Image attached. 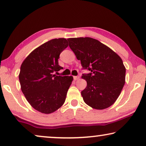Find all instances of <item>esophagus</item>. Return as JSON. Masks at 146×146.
<instances>
[{"label": "esophagus", "instance_id": "obj_1", "mask_svg": "<svg viewBox=\"0 0 146 146\" xmlns=\"http://www.w3.org/2000/svg\"><path fill=\"white\" fill-rule=\"evenodd\" d=\"M73 79H74V80H75V81H76V80H78L79 79V76H74Z\"/></svg>", "mask_w": 146, "mask_h": 146}]
</instances>
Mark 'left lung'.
<instances>
[{"label": "left lung", "mask_w": 146, "mask_h": 146, "mask_svg": "<svg viewBox=\"0 0 146 146\" xmlns=\"http://www.w3.org/2000/svg\"><path fill=\"white\" fill-rule=\"evenodd\" d=\"M69 46L81 61L87 85L81 95L87 105L97 110L108 108L120 94L125 84L126 68L120 57L106 45L91 38H69Z\"/></svg>", "instance_id": "1"}]
</instances>
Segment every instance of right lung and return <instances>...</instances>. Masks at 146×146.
<instances>
[{
  "mask_svg": "<svg viewBox=\"0 0 146 146\" xmlns=\"http://www.w3.org/2000/svg\"><path fill=\"white\" fill-rule=\"evenodd\" d=\"M65 38L53 39L28 55L20 67L19 81L26 100L35 110L50 114L65 102L72 76H57L60 53L68 46Z\"/></svg>",
  "mask_w": 146,
  "mask_h": 146,
  "instance_id": "1",
  "label": "right lung"
}]
</instances>
